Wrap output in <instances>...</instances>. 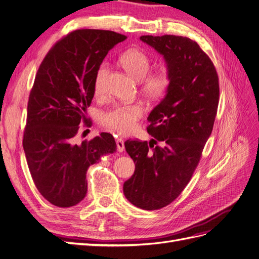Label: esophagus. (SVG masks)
I'll list each match as a JSON object with an SVG mask.
<instances>
[{
  "label": "esophagus",
  "instance_id": "obj_1",
  "mask_svg": "<svg viewBox=\"0 0 259 259\" xmlns=\"http://www.w3.org/2000/svg\"><path fill=\"white\" fill-rule=\"evenodd\" d=\"M116 147H117V151L119 152H123L125 146H124V140L122 138H116Z\"/></svg>",
  "mask_w": 259,
  "mask_h": 259
}]
</instances>
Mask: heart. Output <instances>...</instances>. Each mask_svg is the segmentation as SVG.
I'll list each match as a JSON object with an SVG mask.
<instances>
[{"instance_id":"1","label":"heart","mask_w":259,"mask_h":259,"mask_svg":"<svg viewBox=\"0 0 259 259\" xmlns=\"http://www.w3.org/2000/svg\"><path fill=\"white\" fill-rule=\"evenodd\" d=\"M121 64L126 72L136 81H143V90L151 97H161L165 95L170 86V74L166 69L158 70L149 73L151 61L147 55L138 50H131L121 57ZM109 65L103 62L95 73L94 88L100 93L104 88V82L108 73ZM144 113V109L139 104H126L115 106L103 115V124L107 128L117 134H130L136 128L137 120Z\"/></svg>"}]
</instances>
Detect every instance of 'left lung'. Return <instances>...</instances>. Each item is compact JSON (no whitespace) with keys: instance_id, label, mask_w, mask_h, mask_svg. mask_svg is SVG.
I'll use <instances>...</instances> for the list:
<instances>
[{"instance_id":"8db88e82","label":"left lung","mask_w":259,"mask_h":259,"mask_svg":"<svg viewBox=\"0 0 259 259\" xmlns=\"http://www.w3.org/2000/svg\"><path fill=\"white\" fill-rule=\"evenodd\" d=\"M166 62L170 86L148 116L149 144L126 140L135 171L123 185L133 205L147 210L168 205L189 183L213 131L219 101L218 75L197 42L177 35H143Z\"/></svg>"}]
</instances>
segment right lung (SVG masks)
Returning a JSON list of instances; mask_svg holds the SVG:
<instances>
[{
    "label": "right lung",
    "instance_id": "obj_1",
    "mask_svg": "<svg viewBox=\"0 0 259 259\" xmlns=\"http://www.w3.org/2000/svg\"><path fill=\"white\" fill-rule=\"evenodd\" d=\"M125 38L113 31L75 30L53 46L37 70L22 146L35 187L55 206L80 203L88 192L89 167L116 150L109 133L80 145L74 136L88 121L98 67Z\"/></svg>",
    "mask_w": 259,
    "mask_h": 259
}]
</instances>
